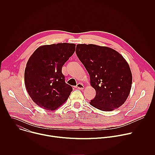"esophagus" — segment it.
<instances>
[{
  "instance_id": "1",
  "label": "esophagus",
  "mask_w": 155,
  "mask_h": 155,
  "mask_svg": "<svg viewBox=\"0 0 155 155\" xmlns=\"http://www.w3.org/2000/svg\"><path fill=\"white\" fill-rule=\"evenodd\" d=\"M75 87H76V88H78V89H83V88H84V86H83V84L82 83H78L77 84V86H75Z\"/></svg>"
}]
</instances>
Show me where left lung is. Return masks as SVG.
I'll use <instances>...</instances> for the list:
<instances>
[{
	"instance_id": "obj_1",
	"label": "left lung",
	"mask_w": 155,
	"mask_h": 155,
	"mask_svg": "<svg viewBox=\"0 0 155 155\" xmlns=\"http://www.w3.org/2000/svg\"><path fill=\"white\" fill-rule=\"evenodd\" d=\"M75 52L96 90L90 104L105 112L122 105L132 84V74L124 58L112 48L93 44H78Z\"/></svg>"
}]
</instances>
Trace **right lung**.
<instances>
[{"instance_id":"1","label":"right lung","mask_w":155,"mask_h":155,"mask_svg":"<svg viewBox=\"0 0 155 155\" xmlns=\"http://www.w3.org/2000/svg\"><path fill=\"white\" fill-rule=\"evenodd\" d=\"M75 50L74 43H60L38 47L29 59L25 72L26 90L39 107L54 110L72 91L65 83L62 68Z\"/></svg>"}]
</instances>
